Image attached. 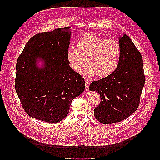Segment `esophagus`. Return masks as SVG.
Wrapping results in <instances>:
<instances>
[{
  "label": "esophagus",
  "mask_w": 160,
  "mask_h": 160,
  "mask_svg": "<svg viewBox=\"0 0 160 160\" xmlns=\"http://www.w3.org/2000/svg\"><path fill=\"white\" fill-rule=\"evenodd\" d=\"M85 85H86V88H88L89 87V85H90V81L87 79H85Z\"/></svg>",
  "instance_id": "1"
}]
</instances>
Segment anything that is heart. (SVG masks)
I'll return each mask as SVG.
<instances>
[{
    "instance_id": "1",
    "label": "heart",
    "mask_w": 160,
    "mask_h": 160,
    "mask_svg": "<svg viewBox=\"0 0 160 160\" xmlns=\"http://www.w3.org/2000/svg\"><path fill=\"white\" fill-rule=\"evenodd\" d=\"M78 48L70 47L67 51V58L72 69L78 73L88 64L85 72L88 78L99 75L107 77L117 68L121 57L119 43L107 40L95 34H88L78 42Z\"/></svg>"
}]
</instances>
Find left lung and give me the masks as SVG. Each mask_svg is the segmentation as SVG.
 I'll use <instances>...</instances> for the list:
<instances>
[{
	"label": "left lung",
	"instance_id": "left-lung-1",
	"mask_svg": "<svg viewBox=\"0 0 160 160\" xmlns=\"http://www.w3.org/2000/svg\"><path fill=\"white\" fill-rule=\"evenodd\" d=\"M121 49L116 70L100 80L92 82L89 90L96 91L101 102L94 111L100 122L111 124L128 118L138 108L144 85L143 62L140 52L128 35L119 36Z\"/></svg>",
	"mask_w": 160,
	"mask_h": 160
}]
</instances>
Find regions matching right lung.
<instances>
[{
	"instance_id": "obj_1",
	"label": "right lung",
	"mask_w": 160,
	"mask_h": 160,
	"mask_svg": "<svg viewBox=\"0 0 160 160\" xmlns=\"http://www.w3.org/2000/svg\"><path fill=\"white\" fill-rule=\"evenodd\" d=\"M71 36L70 27L36 34L19 57L16 90L30 117L59 122L69 112L72 100L85 90L84 78L67 58Z\"/></svg>"
}]
</instances>
